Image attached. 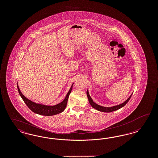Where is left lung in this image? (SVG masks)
<instances>
[{
	"label": "left lung",
	"mask_w": 158,
	"mask_h": 158,
	"mask_svg": "<svg viewBox=\"0 0 158 158\" xmlns=\"http://www.w3.org/2000/svg\"><path fill=\"white\" fill-rule=\"evenodd\" d=\"M133 94H131V95L129 97V98H128L127 100H126L124 102H123L122 104H120L119 105H114L113 106H111V107H105V106H101V105H98L97 104L95 103L92 98L90 97V95L89 94V92H88V89L86 91V95H87V97L88 98V101H89V102L90 104V105H91V106L95 109H96L97 110H98L99 111H101V112H104V113H110V112H113L114 111H116L117 110H119L121 108L123 107L124 105H126L128 101L130 100V99L131 98V95H132Z\"/></svg>",
	"instance_id": "8db88e82"
}]
</instances>
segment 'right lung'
Listing matches in <instances>:
<instances>
[{"label": "right lung", "instance_id": "right-lung-1", "mask_svg": "<svg viewBox=\"0 0 158 158\" xmlns=\"http://www.w3.org/2000/svg\"><path fill=\"white\" fill-rule=\"evenodd\" d=\"M73 85V83L70 89L69 90L66 97L63 99V101L59 104H57L56 105H52V106L51 105H43V104H37L35 102H32V101L26 98L23 95L18 86V85H17V88H18L19 94L23 99V101H24V102L26 104V105L28 106V107L32 112L39 114V115H45V116H52V115H56L59 113H62L64 110V109L66 108V106L67 105L69 95L72 89Z\"/></svg>", "mask_w": 158, "mask_h": 158}]
</instances>
